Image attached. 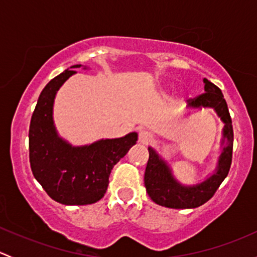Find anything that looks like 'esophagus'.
Listing matches in <instances>:
<instances>
[{"mask_svg":"<svg viewBox=\"0 0 257 257\" xmlns=\"http://www.w3.org/2000/svg\"><path fill=\"white\" fill-rule=\"evenodd\" d=\"M153 141H154V137H153V134L150 133V132L142 131L141 133H139V142H141V143L149 144L152 143Z\"/></svg>","mask_w":257,"mask_h":257,"instance_id":"esophagus-1","label":"esophagus"}]
</instances>
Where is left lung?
<instances>
[{
    "label": "left lung",
    "mask_w": 257,
    "mask_h": 257,
    "mask_svg": "<svg viewBox=\"0 0 257 257\" xmlns=\"http://www.w3.org/2000/svg\"><path fill=\"white\" fill-rule=\"evenodd\" d=\"M204 83H205V93L189 99V105L215 108L216 113L225 123L224 136L229 141V145L225 148L220 157L216 174L193 188H186L178 184L170 174L167 164L159 159L157 153L152 148H149V159L145 168L144 185L148 195L158 205L170 209H194L201 206L214 196L220 184L229 174L232 162V144H234L231 116L220 88L208 79H204Z\"/></svg>",
    "instance_id": "8db88e82"
}]
</instances>
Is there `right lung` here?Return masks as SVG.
Wrapping results in <instances>:
<instances>
[{"label": "right lung", "instance_id": "add662e5", "mask_svg": "<svg viewBox=\"0 0 257 257\" xmlns=\"http://www.w3.org/2000/svg\"><path fill=\"white\" fill-rule=\"evenodd\" d=\"M80 64L71 67L78 68ZM76 71H64L43 88L30 124V164L49 198L64 205H88L104 196L113 167L138 141V134L73 148L58 138L52 119L54 95Z\"/></svg>", "mask_w": 257, "mask_h": 257}]
</instances>
